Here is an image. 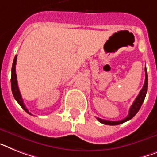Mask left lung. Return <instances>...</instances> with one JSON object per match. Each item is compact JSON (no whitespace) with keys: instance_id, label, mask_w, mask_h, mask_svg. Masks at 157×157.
<instances>
[{"instance_id":"1","label":"left lung","mask_w":157,"mask_h":157,"mask_svg":"<svg viewBox=\"0 0 157 157\" xmlns=\"http://www.w3.org/2000/svg\"><path fill=\"white\" fill-rule=\"evenodd\" d=\"M147 91V69H146V67H145L144 84V86H143L142 90H140L139 95L136 98V100H135V101L133 102V104H132V105L131 106V108H130L128 115H127L125 118H123V119L119 121H109V120H105V119H101V118H97V119H98L100 123H103V124L112 125V126H114V125L122 124V123H125V122H127V121L130 120V119H132L134 116L137 114V112L140 110V109L141 105H142L143 102H144V101L145 97H146Z\"/></svg>"}]
</instances>
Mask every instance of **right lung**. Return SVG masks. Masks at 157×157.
I'll return each mask as SVG.
<instances>
[{
	"label": "right lung",
	"mask_w": 157,
	"mask_h": 157,
	"mask_svg": "<svg viewBox=\"0 0 157 157\" xmlns=\"http://www.w3.org/2000/svg\"><path fill=\"white\" fill-rule=\"evenodd\" d=\"M16 62H17V56L14 57L13 62V66H12V73H11V89H12V93L14 97L15 100L17 101L19 105H21V107L25 110V112H27L29 114H31L27 109V108L25 107V104L23 102L22 98H21V93L19 91L18 86H17V75H16Z\"/></svg>",
	"instance_id": "add662e5"
}]
</instances>
